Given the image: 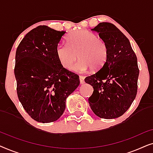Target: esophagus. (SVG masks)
<instances>
[{
	"instance_id": "esophagus-1",
	"label": "esophagus",
	"mask_w": 153,
	"mask_h": 153,
	"mask_svg": "<svg viewBox=\"0 0 153 153\" xmlns=\"http://www.w3.org/2000/svg\"><path fill=\"white\" fill-rule=\"evenodd\" d=\"M84 79H85L84 76H79V80H80L81 84H83V83H85Z\"/></svg>"
}]
</instances>
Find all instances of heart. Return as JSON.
Wrapping results in <instances>:
<instances>
[{
    "mask_svg": "<svg viewBox=\"0 0 153 153\" xmlns=\"http://www.w3.org/2000/svg\"><path fill=\"white\" fill-rule=\"evenodd\" d=\"M67 40L68 43L60 42L56 47V56L63 68L71 69L79 57L81 60L72 68L77 72H85L91 68L99 70L106 63L107 45L94 33L77 30L69 35Z\"/></svg>",
    "mask_w": 153,
    "mask_h": 153,
    "instance_id": "b5f03b06",
    "label": "heart"
}]
</instances>
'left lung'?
Returning <instances> with one entry per match:
<instances>
[{
	"label": "left lung",
	"mask_w": 153,
	"mask_h": 153,
	"mask_svg": "<svg viewBox=\"0 0 153 153\" xmlns=\"http://www.w3.org/2000/svg\"><path fill=\"white\" fill-rule=\"evenodd\" d=\"M108 47L104 65L85 82L93 88L88 98L92 111L101 118H118L127 111L137 93L139 70L137 56L127 37L113 24L100 23L91 29Z\"/></svg>",
	"instance_id": "8db88e82"
}]
</instances>
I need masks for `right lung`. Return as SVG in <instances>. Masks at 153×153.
I'll list each match as a JSON object with an SVG mask.
<instances>
[{
  "mask_svg": "<svg viewBox=\"0 0 153 153\" xmlns=\"http://www.w3.org/2000/svg\"><path fill=\"white\" fill-rule=\"evenodd\" d=\"M65 33L39 26L25 35L16 49L18 98L39 123L57 120L65 109L66 99L80 83L78 75L64 68L56 56V47Z\"/></svg>",
  "mask_w": 153,
  "mask_h": 153,
  "instance_id": "right-lung-1",
  "label": "right lung"
}]
</instances>
